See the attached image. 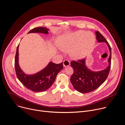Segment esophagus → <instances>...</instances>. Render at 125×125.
Listing matches in <instances>:
<instances>
[{
  "label": "esophagus",
  "instance_id": "34e87169",
  "mask_svg": "<svg viewBox=\"0 0 125 125\" xmlns=\"http://www.w3.org/2000/svg\"><path fill=\"white\" fill-rule=\"evenodd\" d=\"M70 62L69 61L67 60H65L63 61V66L64 67L69 66H70Z\"/></svg>",
  "mask_w": 125,
  "mask_h": 125
}]
</instances>
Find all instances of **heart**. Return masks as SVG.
I'll list each match as a JSON object with an SVG mask.
<instances>
[{
    "label": "heart",
    "mask_w": 125,
    "mask_h": 125,
    "mask_svg": "<svg viewBox=\"0 0 125 125\" xmlns=\"http://www.w3.org/2000/svg\"><path fill=\"white\" fill-rule=\"evenodd\" d=\"M96 37L93 33L85 30H79L62 35L59 37L60 49L69 52L71 57L75 60L84 58L93 49Z\"/></svg>",
    "instance_id": "b5f03b06"
}]
</instances>
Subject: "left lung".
<instances>
[{
	"instance_id": "left-lung-1",
	"label": "left lung",
	"mask_w": 125,
	"mask_h": 125,
	"mask_svg": "<svg viewBox=\"0 0 125 125\" xmlns=\"http://www.w3.org/2000/svg\"><path fill=\"white\" fill-rule=\"evenodd\" d=\"M95 33L98 42H105L108 45L110 51V56L108 60L109 64L106 68L103 70L94 71L86 66V59L71 62L74 73L71 77L70 81L75 89L81 93L92 92L99 87L106 80L111 68V47L108 41L98 31H96Z\"/></svg>"
}]
</instances>
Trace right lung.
Instances as JSON below:
<instances>
[{"label": "right lung", "mask_w": 125, "mask_h": 125, "mask_svg": "<svg viewBox=\"0 0 125 125\" xmlns=\"http://www.w3.org/2000/svg\"><path fill=\"white\" fill-rule=\"evenodd\" d=\"M49 29L38 27L31 30L28 33H49ZM19 45L17 47L15 57V69L18 80L27 89L35 92H44L52 85L59 72L63 69V62L55 64L50 62L44 69L33 74H26L22 70L19 65Z\"/></svg>", "instance_id": "1"}]
</instances>
